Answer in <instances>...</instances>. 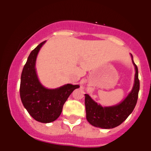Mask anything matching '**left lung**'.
<instances>
[{"label": "left lung", "instance_id": "8db88e82", "mask_svg": "<svg viewBox=\"0 0 151 151\" xmlns=\"http://www.w3.org/2000/svg\"><path fill=\"white\" fill-rule=\"evenodd\" d=\"M131 56L135 68L134 83L132 90L124 101L115 106L103 107L93 101L88 94H85L86 119L91 125L101 129H113L122 124L132 113L138 101L140 82L138 67L133 61L132 55L131 54Z\"/></svg>", "mask_w": 151, "mask_h": 151}]
</instances>
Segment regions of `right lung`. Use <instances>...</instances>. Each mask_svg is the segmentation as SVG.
Here are the masks:
<instances>
[{
  "label": "right lung",
  "instance_id": "right-lung-1",
  "mask_svg": "<svg viewBox=\"0 0 151 151\" xmlns=\"http://www.w3.org/2000/svg\"><path fill=\"white\" fill-rule=\"evenodd\" d=\"M45 41L36 47L29 54L21 75L20 97L24 107L38 122L48 123L56 120L62 113L69 96L78 85H66L55 89L44 87L38 80L35 69L37 55Z\"/></svg>",
  "mask_w": 151,
  "mask_h": 151
}]
</instances>
